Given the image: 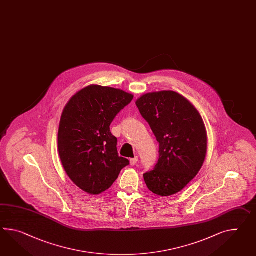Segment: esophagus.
<instances>
[{
  "mask_svg": "<svg viewBox=\"0 0 256 256\" xmlns=\"http://www.w3.org/2000/svg\"><path fill=\"white\" fill-rule=\"evenodd\" d=\"M138 161V159L137 156H135L134 158H131L130 160V166H135L137 164Z\"/></svg>",
  "mask_w": 256,
  "mask_h": 256,
  "instance_id": "34e87169",
  "label": "esophagus"
}]
</instances>
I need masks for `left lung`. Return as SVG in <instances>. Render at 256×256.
Returning a JSON list of instances; mask_svg holds the SVG:
<instances>
[{
  "label": "left lung",
  "instance_id": "1",
  "mask_svg": "<svg viewBox=\"0 0 256 256\" xmlns=\"http://www.w3.org/2000/svg\"><path fill=\"white\" fill-rule=\"evenodd\" d=\"M136 106L159 142L158 162L144 174V181L157 195L178 194L206 160L207 132L202 116L190 100L172 90L144 94Z\"/></svg>",
  "mask_w": 256,
  "mask_h": 256
}]
</instances>
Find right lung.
I'll return each instance as SVG.
<instances>
[{"label":"right lung","mask_w":256,"mask_h":256,"mask_svg":"<svg viewBox=\"0 0 256 256\" xmlns=\"http://www.w3.org/2000/svg\"><path fill=\"white\" fill-rule=\"evenodd\" d=\"M133 97L119 88L90 85L64 106L58 130L59 156L69 178L83 192H106L130 164L118 156L110 125Z\"/></svg>","instance_id":"1"}]
</instances>
